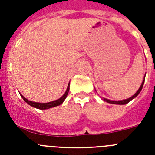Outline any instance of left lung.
<instances>
[{"label": "left lung", "instance_id": "1", "mask_svg": "<svg viewBox=\"0 0 155 155\" xmlns=\"http://www.w3.org/2000/svg\"><path fill=\"white\" fill-rule=\"evenodd\" d=\"M145 75H146V74H145ZM144 80H145V76H144V78H143V82H142L141 85H140V88L138 89V91H137V92L135 93V94H134L132 97H130V98H127V99H125V100H121V101H113V100H109V99H107V98H103V100L105 101V102H108V103L117 104V105H125V104H127V103H128V102H130L131 100L134 99V98H136L138 94H139V93L140 92V91L142 90V87H143V83H144Z\"/></svg>", "mask_w": 155, "mask_h": 155}]
</instances>
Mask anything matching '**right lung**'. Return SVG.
Masks as SVG:
<instances>
[{
	"mask_svg": "<svg viewBox=\"0 0 155 155\" xmlns=\"http://www.w3.org/2000/svg\"><path fill=\"white\" fill-rule=\"evenodd\" d=\"M69 89H70V83L68 84V88H67V90H66L65 93H64V95H63L61 98H60L57 100H55V101H53V102H46V103H39V102H31V101H29V100H28L27 98H25L22 94H21V98L24 99L25 102H27L28 105L32 106V107L36 108V109H50V108L55 107V106H57V105H60L61 104H62L63 102H64L65 98H67V96H68V92H69Z\"/></svg>",
	"mask_w": 155,
	"mask_h": 155,
	"instance_id": "1",
	"label": "right lung"
}]
</instances>
